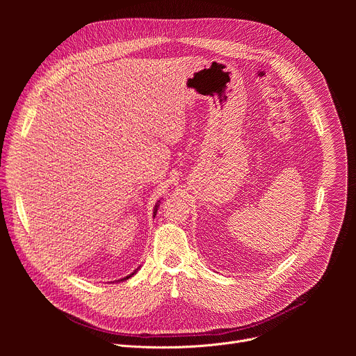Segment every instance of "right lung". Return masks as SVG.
Returning <instances> with one entry per match:
<instances>
[{"instance_id":"right-lung-1","label":"right lung","mask_w":356,"mask_h":356,"mask_svg":"<svg viewBox=\"0 0 356 356\" xmlns=\"http://www.w3.org/2000/svg\"><path fill=\"white\" fill-rule=\"evenodd\" d=\"M158 207H159V201H158V202H156V206H155V210H154V217H155V216H156V211H158ZM136 270H138V269H136ZM136 270H134V272H132V273H131V275H129V276H127V277H124V279H121V280H118V282H124V280H127V279H129V277H132V276H134V275H135V273H136Z\"/></svg>"}]
</instances>
